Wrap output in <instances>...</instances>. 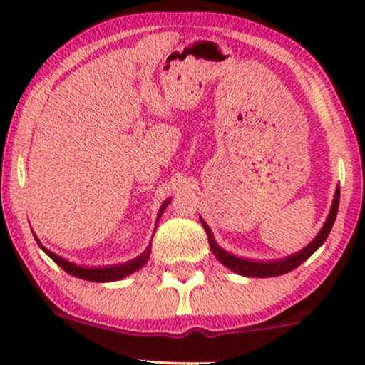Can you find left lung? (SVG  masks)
I'll list each match as a JSON object with an SVG mask.
<instances>
[{
  "instance_id": "8db88e82",
  "label": "left lung",
  "mask_w": 365,
  "mask_h": 365,
  "mask_svg": "<svg viewBox=\"0 0 365 365\" xmlns=\"http://www.w3.org/2000/svg\"><path fill=\"white\" fill-rule=\"evenodd\" d=\"M338 204H340V190H336V194H334V200H333V206H331L329 216H328V220H326L324 226H322L319 235L314 238L311 244L305 247L304 250H300V252L290 255V257L283 259V261H274V262L245 261V259L235 257V255L225 252L221 247L216 245V242L211 235V230H209V226L204 223V221H202V225H204V230H206V233H207L209 247H211L212 254L216 255L217 261L223 262L226 267H230V269L235 271V273L242 274V276H252V278H271V276H279V274H284V273H290V271H293L295 267H299L300 264L307 261V259L311 257V255L316 252L317 249H319V247L322 245V242L328 238L331 228H333L334 220H336Z\"/></svg>"
}]
</instances>
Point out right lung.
Wrapping results in <instances>:
<instances>
[{"mask_svg": "<svg viewBox=\"0 0 365 365\" xmlns=\"http://www.w3.org/2000/svg\"><path fill=\"white\" fill-rule=\"evenodd\" d=\"M166 204H168V202H165V204H163L161 211H159V212H163V209L166 207ZM39 245H41V244H39ZM41 249H43L44 252L48 254L49 257H51L53 261L56 262L58 266L61 267V269H65L66 273H68V274H72V276H77V278L87 279V282H115V279L125 278V276L132 274L133 271L140 269V267L144 266L145 262H148V259H149V254H150V249H148V250H145L144 254H140L139 257H137V259H133V261H130V262L120 264V266L98 267V269H92V267H89V269H87V267L75 266V264L68 262V261H65V259L60 257V255H56V254L49 252V250H48V249H44L43 245H41Z\"/></svg>", "mask_w": 365, "mask_h": 365, "instance_id": "1", "label": "right lung"}]
</instances>
